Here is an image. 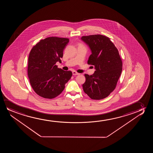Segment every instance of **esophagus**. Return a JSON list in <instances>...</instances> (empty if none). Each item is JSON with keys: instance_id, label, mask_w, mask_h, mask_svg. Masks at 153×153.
Wrapping results in <instances>:
<instances>
[{"instance_id": "obj_1", "label": "esophagus", "mask_w": 153, "mask_h": 153, "mask_svg": "<svg viewBox=\"0 0 153 153\" xmlns=\"http://www.w3.org/2000/svg\"><path fill=\"white\" fill-rule=\"evenodd\" d=\"M80 74L78 73L76 71H73V75H79Z\"/></svg>"}]
</instances>
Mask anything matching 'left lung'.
<instances>
[{
	"label": "left lung",
	"mask_w": 153,
	"mask_h": 153,
	"mask_svg": "<svg viewBox=\"0 0 153 153\" xmlns=\"http://www.w3.org/2000/svg\"><path fill=\"white\" fill-rule=\"evenodd\" d=\"M81 40L91 52L87 63L94 65L95 69L92 75L85 74L83 90L94 100L105 98L114 90L121 74L122 62L119 51L105 36H83Z\"/></svg>",
	"instance_id": "left-lung-1"
}]
</instances>
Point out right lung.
Listing matches in <instances>:
<instances>
[{"instance_id":"obj_1","label":"right lung","mask_w":153,"mask_h":153,"mask_svg":"<svg viewBox=\"0 0 153 153\" xmlns=\"http://www.w3.org/2000/svg\"><path fill=\"white\" fill-rule=\"evenodd\" d=\"M69 42L67 38L48 37L33 47L28 59L27 74L34 91L46 99L61 94L72 76L71 71L57 68L63 51Z\"/></svg>"}]
</instances>
